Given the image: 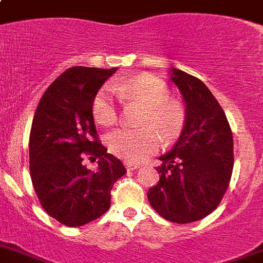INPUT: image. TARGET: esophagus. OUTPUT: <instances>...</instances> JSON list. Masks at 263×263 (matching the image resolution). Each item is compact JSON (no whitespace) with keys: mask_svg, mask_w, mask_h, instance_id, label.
I'll return each mask as SVG.
<instances>
[{"mask_svg":"<svg viewBox=\"0 0 263 263\" xmlns=\"http://www.w3.org/2000/svg\"><path fill=\"white\" fill-rule=\"evenodd\" d=\"M125 167L127 168V171H134V170H138L141 165L137 164V163H130V161H125Z\"/></svg>","mask_w":263,"mask_h":263,"instance_id":"obj_1","label":"esophagus"}]
</instances>
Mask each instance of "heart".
<instances>
[{
    "instance_id": "b5f03b06",
    "label": "heart",
    "mask_w": 263,
    "mask_h": 263,
    "mask_svg": "<svg viewBox=\"0 0 263 263\" xmlns=\"http://www.w3.org/2000/svg\"><path fill=\"white\" fill-rule=\"evenodd\" d=\"M115 90L104 87L92 102L93 119L102 126H112L119 120L120 98L146 107L139 129H119L108 137L109 150L129 161H139L160 144L175 141L186 124V108L179 99L170 98V87L153 74H139L115 83ZM162 137H160V136Z\"/></svg>"
}]
</instances>
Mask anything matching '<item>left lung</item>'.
<instances>
[{"mask_svg":"<svg viewBox=\"0 0 263 263\" xmlns=\"http://www.w3.org/2000/svg\"><path fill=\"white\" fill-rule=\"evenodd\" d=\"M171 79L186 104V124L179 141L161 155L160 180L147 198L167 220L185 224L213 213L227 192L233 170L230 124L201 79L172 67Z\"/></svg>","mask_w":263,"mask_h":263,"instance_id":"8db88e82","label":"left lung"}]
</instances>
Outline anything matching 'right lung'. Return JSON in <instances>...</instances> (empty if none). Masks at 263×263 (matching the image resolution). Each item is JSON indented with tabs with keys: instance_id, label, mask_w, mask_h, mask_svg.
<instances>
[{
	"instance_id": "add662e5",
	"label": "right lung",
	"mask_w": 263,
	"mask_h": 263,
	"mask_svg": "<svg viewBox=\"0 0 263 263\" xmlns=\"http://www.w3.org/2000/svg\"><path fill=\"white\" fill-rule=\"evenodd\" d=\"M117 70L74 66L50 84L36 108L30 133V175L48 215L79 227L110 207V190L126 173L98 139L92 102ZM98 160L95 171L83 159Z\"/></svg>"
}]
</instances>
